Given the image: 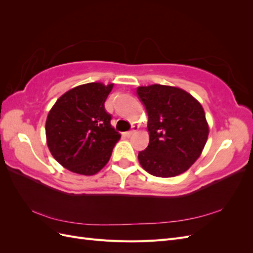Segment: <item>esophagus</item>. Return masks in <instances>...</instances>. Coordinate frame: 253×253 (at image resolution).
<instances>
[{
  "instance_id": "34e87169",
  "label": "esophagus",
  "mask_w": 253,
  "mask_h": 253,
  "mask_svg": "<svg viewBox=\"0 0 253 253\" xmlns=\"http://www.w3.org/2000/svg\"><path fill=\"white\" fill-rule=\"evenodd\" d=\"M137 128H138V126H133V128L131 129V131H127V132H126V133H125V135H126V136H127V137H129V136L133 135V134L137 131Z\"/></svg>"
}]
</instances>
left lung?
<instances>
[{
    "instance_id": "obj_1",
    "label": "left lung",
    "mask_w": 253,
    "mask_h": 253,
    "mask_svg": "<svg viewBox=\"0 0 253 253\" xmlns=\"http://www.w3.org/2000/svg\"><path fill=\"white\" fill-rule=\"evenodd\" d=\"M137 95L149 116V145L138 153L141 167L157 177L187 171L208 138L203 106L186 90L160 84L139 86Z\"/></svg>"
}]
</instances>
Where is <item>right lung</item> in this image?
<instances>
[{"instance_id":"obj_1","label":"right lung","mask_w":253,"mask_h":253,"mask_svg":"<svg viewBox=\"0 0 253 253\" xmlns=\"http://www.w3.org/2000/svg\"><path fill=\"white\" fill-rule=\"evenodd\" d=\"M114 84L93 82L61 96L45 125L48 149L65 169L94 175L108 164L120 134L111 126L104 102Z\"/></svg>"}]
</instances>
